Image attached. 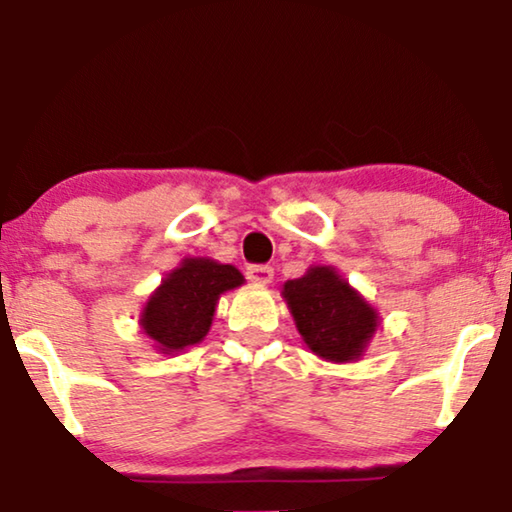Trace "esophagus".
I'll list each match as a JSON object with an SVG mask.
<instances>
[{"mask_svg":"<svg viewBox=\"0 0 512 512\" xmlns=\"http://www.w3.org/2000/svg\"><path fill=\"white\" fill-rule=\"evenodd\" d=\"M272 275H275L272 265H263V263L247 265V277L254 284H270L272 282Z\"/></svg>","mask_w":512,"mask_h":512,"instance_id":"1","label":"esophagus"}]
</instances>
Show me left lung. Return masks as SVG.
<instances>
[{
    "mask_svg": "<svg viewBox=\"0 0 512 512\" xmlns=\"http://www.w3.org/2000/svg\"><path fill=\"white\" fill-rule=\"evenodd\" d=\"M300 335L321 359L354 361L377 328V314L331 268H312L284 284Z\"/></svg>",
    "mask_w": 512,
    "mask_h": 512,
    "instance_id": "8db88e82",
    "label": "left lung"
}]
</instances>
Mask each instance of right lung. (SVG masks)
Segmentation results:
<instances>
[{"label":"right lung","mask_w":512,"mask_h":512,"mask_svg":"<svg viewBox=\"0 0 512 512\" xmlns=\"http://www.w3.org/2000/svg\"><path fill=\"white\" fill-rule=\"evenodd\" d=\"M244 282L240 270L209 258H186L153 293L142 314V328L158 352L172 354L205 338L223 291Z\"/></svg>","instance_id":"right-lung-1"}]
</instances>
